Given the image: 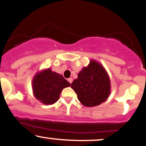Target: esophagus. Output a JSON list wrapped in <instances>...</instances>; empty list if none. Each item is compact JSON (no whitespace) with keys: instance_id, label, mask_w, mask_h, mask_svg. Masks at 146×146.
I'll list each match as a JSON object with an SVG mask.
<instances>
[{"instance_id":"obj_1","label":"esophagus","mask_w":146,"mask_h":146,"mask_svg":"<svg viewBox=\"0 0 146 146\" xmlns=\"http://www.w3.org/2000/svg\"><path fill=\"white\" fill-rule=\"evenodd\" d=\"M68 82H70V84H71V83H72V81H73V79H72V78H68Z\"/></svg>"}]
</instances>
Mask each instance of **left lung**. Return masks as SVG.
I'll use <instances>...</instances> for the list:
<instances>
[{
  "instance_id": "1",
  "label": "left lung",
  "mask_w": 146,
  "mask_h": 146,
  "mask_svg": "<svg viewBox=\"0 0 146 146\" xmlns=\"http://www.w3.org/2000/svg\"><path fill=\"white\" fill-rule=\"evenodd\" d=\"M71 87L77 98L86 107L100 105L108 98L111 92V83L107 71L100 62L94 59L82 68L74 80Z\"/></svg>"
}]
</instances>
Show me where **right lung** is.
<instances>
[{"instance_id": "right-lung-1", "label": "right lung", "mask_w": 146, "mask_h": 146, "mask_svg": "<svg viewBox=\"0 0 146 146\" xmlns=\"http://www.w3.org/2000/svg\"><path fill=\"white\" fill-rule=\"evenodd\" d=\"M70 86V82L62 74L53 72L51 68L38 72L32 79L34 96L45 105L55 104L62 90Z\"/></svg>"}]
</instances>
